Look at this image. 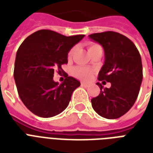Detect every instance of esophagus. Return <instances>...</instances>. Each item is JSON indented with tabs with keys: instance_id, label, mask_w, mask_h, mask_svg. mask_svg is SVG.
Returning a JSON list of instances; mask_svg holds the SVG:
<instances>
[{
	"instance_id": "34e87169",
	"label": "esophagus",
	"mask_w": 153,
	"mask_h": 153,
	"mask_svg": "<svg viewBox=\"0 0 153 153\" xmlns=\"http://www.w3.org/2000/svg\"><path fill=\"white\" fill-rule=\"evenodd\" d=\"M81 86H84V87H88L90 86V84L86 83V82H81Z\"/></svg>"
}]
</instances>
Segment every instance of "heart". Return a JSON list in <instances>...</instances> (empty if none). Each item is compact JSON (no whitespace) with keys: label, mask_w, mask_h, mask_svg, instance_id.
<instances>
[{"label":"heart","mask_w":153,"mask_h":153,"mask_svg":"<svg viewBox=\"0 0 153 153\" xmlns=\"http://www.w3.org/2000/svg\"><path fill=\"white\" fill-rule=\"evenodd\" d=\"M100 47L99 45L96 44H89L88 45V49H89V52L91 51L92 50H94L96 48H98ZM75 51V48H73L70 50V51L68 52V55L67 57L68 59H71V58L74 55V52ZM73 73L77 78H79V79H82V80H89L91 79L92 75H93V70L90 69V68H87V67H75L73 71Z\"/></svg>","instance_id":"heart-1"}]
</instances>
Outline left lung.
I'll use <instances>...</instances> for the list:
<instances>
[{
	"instance_id": "obj_1",
	"label": "left lung",
	"mask_w": 153,
	"mask_h": 153,
	"mask_svg": "<svg viewBox=\"0 0 153 153\" xmlns=\"http://www.w3.org/2000/svg\"><path fill=\"white\" fill-rule=\"evenodd\" d=\"M89 37L104 48L105 62L98 80L111 83L109 88H104L97 82L101 91L91 99L92 107L102 117L118 118L131 109L137 98L143 79L140 53L130 39L118 32L94 33Z\"/></svg>"
}]
</instances>
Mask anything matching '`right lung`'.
<instances>
[{
	"mask_svg": "<svg viewBox=\"0 0 153 153\" xmlns=\"http://www.w3.org/2000/svg\"><path fill=\"white\" fill-rule=\"evenodd\" d=\"M84 36H66L42 29L27 36L18 48L14 79L20 99L32 113L51 117L67 108L80 82L68 76L62 65L67 63L69 51ZM55 69L66 77L61 84L53 80Z\"/></svg>",
	"mask_w": 153,
	"mask_h": 153,
	"instance_id": "1",
	"label": "right lung"
}]
</instances>
